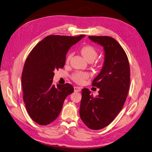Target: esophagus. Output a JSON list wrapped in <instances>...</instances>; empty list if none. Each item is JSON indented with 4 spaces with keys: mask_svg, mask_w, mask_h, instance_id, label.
Listing matches in <instances>:
<instances>
[{
    "mask_svg": "<svg viewBox=\"0 0 152 152\" xmlns=\"http://www.w3.org/2000/svg\"><path fill=\"white\" fill-rule=\"evenodd\" d=\"M81 88L80 87H78V86H75L74 87V91L75 92H78V91H80L81 90Z\"/></svg>",
    "mask_w": 152,
    "mask_h": 152,
    "instance_id": "esophagus-1",
    "label": "esophagus"
}]
</instances>
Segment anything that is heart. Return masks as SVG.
Segmentation results:
<instances>
[{"mask_svg":"<svg viewBox=\"0 0 152 152\" xmlns=\"http://www.w3.org/2000/svg\"><path fill=\"white\" fill-rule=\"evenodd\" d=\"M81 54L83 55L86 59L88 61H94L98 56V53L96 49L91 45H85L82 47L81 50ZM72 57V54H69L68 57L66 61H69ZM89 77V74L86 72H77L75 73L74 74L72 75V79L77 83L81 84L83 83L85 79H88Z\"/></svg>","mask_w":152,"mask_h":152,"instance_id":"obj_1","label":"heart"}]
</instances>
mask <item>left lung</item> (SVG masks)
Masks as SVG:
<instances>
[{
  "label": "left lung",
  "instance_id": "8db88e82",
  "mask_svg": "<svg viewBox=\"0 0 152 152\" xmlns=\"http://www.w3.org/2000/svg\"><path fill=\"white\" fill-rule=\"evenodd\" d=\"M104 47V62L92 85L99 88L93 96L87 88L82 89L81 120L88 128L100 130L111 123L124 106L130 86V66L126 53L117 41L109 36H89Z\"/></svg>",
  "mask_w": 152,
  "mask_h": 152
}]
</instances>
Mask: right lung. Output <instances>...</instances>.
I'll return each mask as SVG.
<instances>
[{"mask_svg": "<svg viewBox=\"0 0 152 152\" xmlns=\"http://www.w3.org/2000/svg\"><path fill=\"white\" fill-rule=\"evenodd\" d=\"M85 35L47 36L32 49L24 64L22 75L23 98L31 119L41 125L54 121L66 97L73 92L69 84H52L54 70L63 68L66 55Z\"/></svg>", "mask_w": 152, "mask_h": 152, "instance_id": "right-lung-1", "label": "right lung"}]
</instances>
